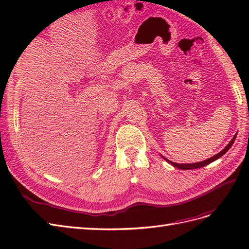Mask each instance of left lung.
Segmentation results:
<instances>
[{
    "instance_id": "left-lung-1",
    "label": "left lung",
    "mask_w": 249,
    "mask_h": 249,
    "mask_svg": "<svg viewBox=\"0 0 249 249\" xmlns=\"http://www.w3.org/2000/svg\"><path fill=\"white\" fill-rule=\"evenodd\" d=\"M236 137H237V134L235 135V136H233V138L230 141V143L229 144L225 146L220 153H218L217 155H215V156H213V157H211V158H209V159H207V160H205V161H201V162H197V163H190V164H178V163H175V162H171V161H169L168 159H166V158H164L163 156V159L165 160V161H167L168 163H170L173 167H177V168H178V169H182V170H189V169H196V168H200V167H203V166H206V165H209L210 163H212V162H214L215 160H217V159H219L220 157H222L225 153L228 152V150L231 148V146L233 144V142H235V139H236Z\"/></svg>"
}]
</instances>
